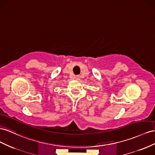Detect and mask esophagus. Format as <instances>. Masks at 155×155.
<instances>
[{"label":"esophagus","mask_w":155,"mask_h":155,"mask_svg":"<svg viewBox=\"0 0 155 155\" xmlns=\"http://www.w3.org/2000/svg\"><path fill=\"white\" fill-rule=\"evenodd\" d=\"M74 78L76 79V80H77V81H79L81 79V77H80V75H77V76H75L74 77Z\"/></svg>","instance_id":"obj_1"}]
</instances>
